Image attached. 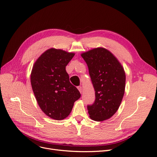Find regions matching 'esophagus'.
Returning <instances> with one entry per match:
<instances>
[{
	"label": "esophagus",
	"instance_id": "1",
	"mask_svg": "<svg viewBox=\"0 0 157 157\" xmlns=\"http://www.w3.org/2000/svg\"><path fill=\"white\" fill-rule=\"evenodd\" d=\"M77 88H78V90H79V92L81 93L82 92V86H77Z\"/></svg>",
	"mask_w": 157,
	"mask_h": 157
}]
</instances>
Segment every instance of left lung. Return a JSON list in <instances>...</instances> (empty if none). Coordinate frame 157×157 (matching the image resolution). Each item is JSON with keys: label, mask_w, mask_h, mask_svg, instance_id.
Masks as SVG:
<instances>
[{"label": "left lung", "mask_w": 157, "mask_h": 157, "mask_svg": "<svg viewBox=\"0 0 157 157\" xmlns=\"http://www.w3.org/2000/svg\"><path fill=\"white\" fill-rule=\"evenodd\" d=\"M95 90V101L88 105L90 118L103 121L119 107L124 94L126 75L119 61L109 50L97 48L81 54Z\"/></svg>", "instance_id": "8db88e82"}]
</instances>
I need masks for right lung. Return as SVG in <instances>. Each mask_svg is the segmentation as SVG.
I'll list each match as a JSON object with an SVG mask.
<instances>
[{
	"label": "right lung",
	"instance_id": "add662e5",
	"mask_svg": "<svg viewBox=\"0 0 157 157\" xmlns=\"http://www.w3.org/2000/svg\"><path fill=\"white\" fill-rule=\"evenodd\" d=\"M74 56V53L50 48L38 58L31 71V86L37 103L47 116L55 120L68 117L75 101L81 96L70 82L65 70Z\"/></svg>",
	"mask_w": 157,
	"mask_h": 157
}]
</instances>
